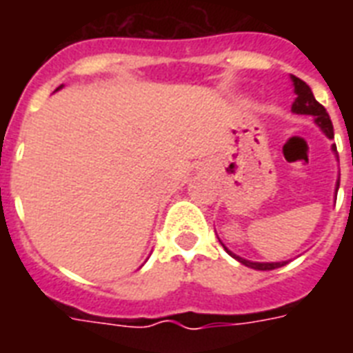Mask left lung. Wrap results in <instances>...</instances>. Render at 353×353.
Instances as JSON below:
<instances>
[{
	"instance_id": "left-lung-1",
	"label": "left lung",
	"mask_w": 353,
	"mask_h": 353,
	"mask_svg": "<svg viewBox=\"0 0 353 353\" xmlns=\"http://www.w3.org/2000/svg\"><path fill=\"white\" fill-rule=\"evenodd\" d=\"M291 82H293V88H295L296 95L295 102L291 104V112L296 113V115H312L313 122L317 124L319 130H321L328 139H334V124L330 121V115L326 113L323 104H319V102L315 101V97H313L312 93V88H310L304 80L296 79L295 74H291ZM332 152H334L335 157H337V146H335V144H332ZM337 161H339V157H337ZM339 181L341 179L337 177V183H335V196H337V190H339ZM221 245H223V249H225L234 260H238V262L247 265V268L258 269V271H271V269L282 268V265L288 263V260H285V262H252V260H247V258L243 256H238V254L232 252L231 249H227V245L223 241H221Z\"/></svg>"
}]
</instances>
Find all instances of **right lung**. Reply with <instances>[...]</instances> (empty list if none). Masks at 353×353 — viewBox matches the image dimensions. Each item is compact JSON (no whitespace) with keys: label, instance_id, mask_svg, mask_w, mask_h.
<instances>
[{"label":"right lung","instance_id":"right-lung-1","mask_svg":"<svg viewBox=\"0 0 353 353\" xmlns=\"http://www.w3.org/2000/svg\"><path fill=\"white\" fill-rule=\"evenodd\" d=\"M62 88H63V84H62V85H58V88H57V91H58V90H62Z\"/></svg>","mask_w":353,"mask_h":353}]
</instances>
